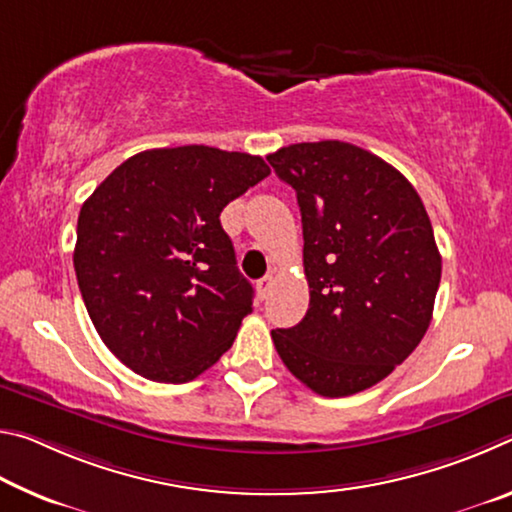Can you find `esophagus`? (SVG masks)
Listing matches in <instances>:
<instances>
[{
	"mask_svg": "<svg viewBox=\"0 0 512 512\" xmlns=\"http://www.w3.org/2000/svg\"><path fill=\"white\" fill-rule=\"evenodd\" d=\"M273 289V275H266L262 280L257 282V291H259V298H266L268 293Z\"/></svg>",
	"mask_w": 512,
	"mask_h": 512,
	"instance_id": "obj_1",
	"label": "esophagus"
}]
</instances>
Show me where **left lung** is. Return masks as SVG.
<instances>
[{"instance_id": "left-lung-1", "label": "left lung", "mask_w": 512, "mask_h": 512, "mask_svg": "<svg viewBox=\"0 0 512 512\" xmlns=\"http://www.w3.org/2000/svg\"><path fill=\"white\" fill-rule=\"evenodd\" d=\"M296 189L309 309L273 329L293 375L348 397L391 375L431 323L440 259L429 214L400 171L359 146L291 144L266 158Z\"/></svg>"}]
</instances>
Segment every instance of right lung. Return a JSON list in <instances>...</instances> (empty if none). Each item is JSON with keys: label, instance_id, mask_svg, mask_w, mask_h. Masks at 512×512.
I'll return each instance as SVG.
<instances>
[{"label": "right lung", "instance_id": "add662e5", "mask_svg": "<svg viewBox=\"0 0 512 512\" xmlns=\"http://www.w3.org/2000/svg\"><path fill=\"white\" fill-rule=\"evenodd\" d=\"M271 169L212 146L142 151L83 203L74 271L108 350L137 375L185 384L216 361L253 311L221 212Z\"/></svg>", "mask_w": 512, "mask_h": 512}]
</instances>
